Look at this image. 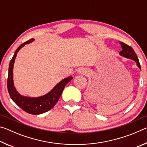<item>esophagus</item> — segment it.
Returning <instances> with one entry per match:
<instances>
[{"label":"esophagus","instance_id":"1","mask_svg":"<svg viewBox=\"0 0 147 147\" xmlns=\"http://www.w3.org/2000/svg\"><path fill=\"white\" fill-rule=\"evenodd\" d=\"M79 72H80V73L81 74H83V73H84V71L82 70V69H80Z\"/></svg>","mask_w":147,"mask_h":147}]
</instances>
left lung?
Returning a JSON list of instances; mask_svg holds the SVG:
<instances>
[{"label":"left lung","instance_id":"obj_1","mask_svg":"<svg viewBox=\"0 0 147 147\" xmlns=\"http://www.w3.org/2000/svg\"><path fill=\"white\" fill-rule=\"evenodd\" d=\"M120 44L122 47V51L119 53V54H120L121 56L135 61L137 63V65L138 66V67L139 69H141L140 63H139L138 56H137L136 54L135 53V52H134V49L131 48L130 46L125 44L123 43V42H120Z\"/></svg>","mask_w":147,"mask_h":147}]
</instances>
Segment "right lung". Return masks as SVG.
I'll use <instances>...</instances> for the list:
<instances>
[{"label":"right lung","instance_id":"1","mask_svg":"<svg viewBox=\"0 0 147 147\" xmlns=\"http://www.w3.org/2000/svg\"><path fill=\"white\" fill-rule=\"evenodd\" d=\"M34 40V39L32 38L25 43L21 44L15 52L14 55L11 59L9 65L7 87H8L9 96L17 106H19L26 113L32 114V115H39V114L48 111L55 106V104L60 97L65 86L73 79V77L69 76L68 78L63 79V80H61L60 82L54 87L53 90L50 91L45 95L40 96V97H26V96H21V94H19L15 88L13 81V68L15 59H16L17 54L19 50L26 44L31 43Z\"/></svg>","mask_w":147,"mask_h":147}]
</instances>
